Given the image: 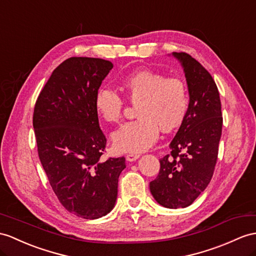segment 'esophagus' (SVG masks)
Here are the masks:
<instances>
[{
    "label": "esophagus",
    "instance_id": "esophagus-1",
    "mask_svg": "<svg viewBox=\"0 0 256 256\" xmlns=\"http://www.w3.org/2000/svg\"><path fill=\"white\" fill-rule=\"evenodd\" d=\"M139 158H140V154H138V153H128V154L126 155V160H127L128 162L136 160Z\"/></svg>",
    "mask_w": 256,
    "mask_h": 256
}]
</instances>
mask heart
<instances>
[{"label":"heart","instance_id":"1","mask_svg":"<svg viewBox=\"0 0 256 256\" xmlns=\"http://www.w3.org/2000/svg\"><path fill=\"white\" fill-rule=\"evenodd\" d=\"M120 86L129 101L136 104L138 117L114 132L113 144L118 151H146L156 141L160 128L163 132H172L184 122L189 96L182 79L141 70L122 77ZM94 108L102 120L115 124L122 120L124 101L116 91L103 86L96 93Z\"/></svg>","mask_w":256,"mask_h":256}]
</instances>
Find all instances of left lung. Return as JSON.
Here are the masks:
<instances>
[{
    "label": "left lung",
    "instance_id": "1",
    "mask_svg": "<svg viewBox=\"0 0 256 256\" xmlns=\"http://www.w3.org/2000/svg\"><path fill=\"white\" fill-rule=\"evenodd\" d=\"M172 56L184 68L189 108L170 142V154L160 160V172L150 182V190L162 206L184 208L194 202L213 177L222 117L220 92L210 74L189 54L174 52Z\"/></svg>",
    "mask_w": 256,
    "mask_h": 256
}]
</instances>
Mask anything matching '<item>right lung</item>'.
Segmentation results:
<instances>
[{
	"instance_id": "1",
	"label": "right lung",
	"mask_w": 256,
	"mask_h": 256,
	"mask_svg": "<svg viewBox=\"0 0 256 256\" xmlns=\"http://www.w3.org/2000/svg\"><path fill=\"white\" fill-rule=\"evenodd\" d=\"M113 64L70 58L43 86L34 110L38 154L62 205L84 220H96L115 206L124 158L102 160L106 138L98 124L96 93Z\"/></svg>"
}]
</instances>
